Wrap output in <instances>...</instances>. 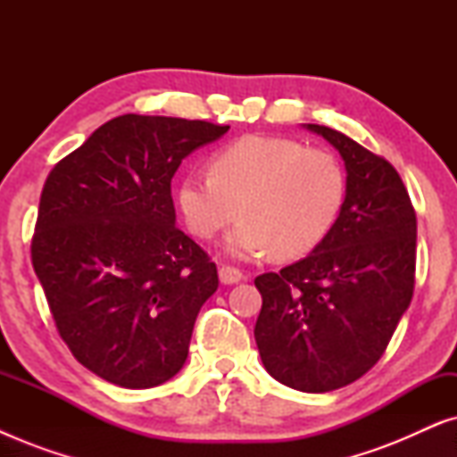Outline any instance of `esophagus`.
<instances>
[{"instance_id": "1", "label": "esophagus", "mask_w": 457, "mask_h": 457, "mask_svg": "<svg viewBox=\"0 0 457 457\" xmlns=\"http://www.w3.org/2000/svg\"><path fill=\"white\" fill-rule=\"evenodd\" d=\"M218 274H220V283H224V285H235V283H239V280L245 278V274H243L239 268L227 266V264L220 266Z\"/></svg>"}]
</instances>
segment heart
<instances>
[{
  "label": "heart",
  "instance_id": "heart-1",
  "mask_svg": "<svg viewBox=\"0 0 457 457\" xmlns=\"http://www.w3.org/2000/svg\"><path fill=\"white\" fill-rule=\"evenodd\" d=\"M343 202L345 172L335 154L291 137H241L218 149L210 172H189L179 187L180 212L202 239L243 216L227 239L235 258L308 255L327 239Z\"/></svg>",
  "mask_w": 457,
  "mask_h": 457
}]
</instances>
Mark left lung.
Instances as JSON below:
<instances>
[{
  "label": "left lung",
  "instance_id": "obj_1",
  "mask_svg": "<svg viewBox=\"0 0 457 457\" xmlns=\"http://www.w3.org/2000/svg\"><path fill=\"white\" fill-rule=\"evenodd\" d=\"M339 149L345 202L308 258L255 278L262 364L291 389L327 393L370 370L414 295L416 212L395 168L339 130L308 124Z\"/></svg>",
  "mask_w": 457,
  "mask_h": 457
}]
</instances>
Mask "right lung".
<instances>
[{"label":"right lung","instance_id":"1","mask_svg":"<svg viewBox=\"0 0 457 457\" xmlns=\"http://www.w3.org/2000/svg\"><path fill=\"white\" fill-rule=\"evenodd\" d=\"M230 127L112 118L47 174L30 243L55 328L93 374L149 389L183 368L218 270L177 224L172 177Z\"/></svg>","mask_w":457,"mask_h":457}]
</instances>
